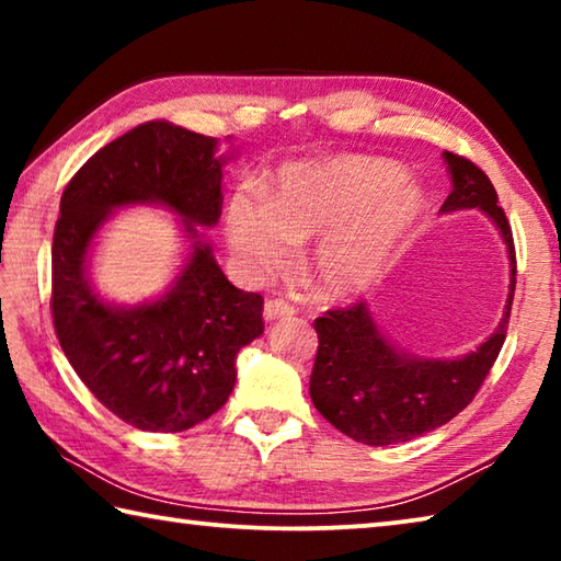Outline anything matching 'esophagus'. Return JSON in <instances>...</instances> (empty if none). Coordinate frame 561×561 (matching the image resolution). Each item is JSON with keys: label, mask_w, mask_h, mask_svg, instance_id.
<instances>
[{"label": "esophagus", "mask_w": 561, "mask_h": 561, "mask_svg": "<svg viewBox=\"0 0 561 561\" xmlns=\"http://www.w3.org/2000/svg\"><path fill=\"white\" fill-rule=\"evenodd\" d=\"M262 317H264V321H267V324H272V321H279V319H291L294 307L287 301H282V299H270V301H264Z\"/></svg>", "instance_id": "34e87169"}]
</instances>
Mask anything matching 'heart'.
<instances>
[{"label":"heart","instance_id":"1","mask_svg":"<svg viewBox=\"0 0 561 561\" xmlns=\"http://www.w3.org/2000/svg\"><path fill=\"white\" fill-rule=\"evenodd\" d=\"M425 207L423 190L393 160H299L277 170L267 197H230L225 237L234 264L252 282L287 272L294 247L317 240L307 264L311 287L327 299H348L381 279Z\"/></svg>","mask_w":561,"mask_h":561}]
</instances>
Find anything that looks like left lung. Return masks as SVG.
Masks as SVG:
<instances>
[{
	"label": "left lung",
	"mask_w": 561,
	"mask_h": 561,
	"mask_svg": "<svg viewBox=\"0 0 561 561\" xmlns=\"http://www.w3.org/2000/svg\"><path fill=\"white\" fill-rule=\"evenodd\" d=\"M443 158L453 193L440 213L480 210L497 227L510 260L507 301L492 334L474 351L450 358L417 356L398 346L378 327L366 301L317 319L319 351L309 381L311 401L334 428L364 445L405 443L453 421L478 393L505 344L517 272L510 222L490 178L478 165L448 150Z\"/></svg>",
	"instance_id": "8db88e82"
}]
</instances>
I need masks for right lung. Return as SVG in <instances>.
<instances>
[{
  "mask_svg": "<svg viewBox=\"0 0 561 561\" xmlns=\"http://www.w3.org/2000/svg\"><path fill=\"white\" fill-rule=\"evenodd\" d=\"M220 140L170 121L140 123L89 158L61 195L51 247V314L66 358L121 421L180 433L230 398L240 348L262 336V297L237 289L203 227L222 207ZM163 206L179 217L184 262L163 295L138 305L102 297L90 277L98 234L118 209Z\"/></svg>",
  "mask_w": 561,
  "mask_h": 561,
  "instance_id": "right-lung-1",
  "label": "right lung"
}]
</instances>
